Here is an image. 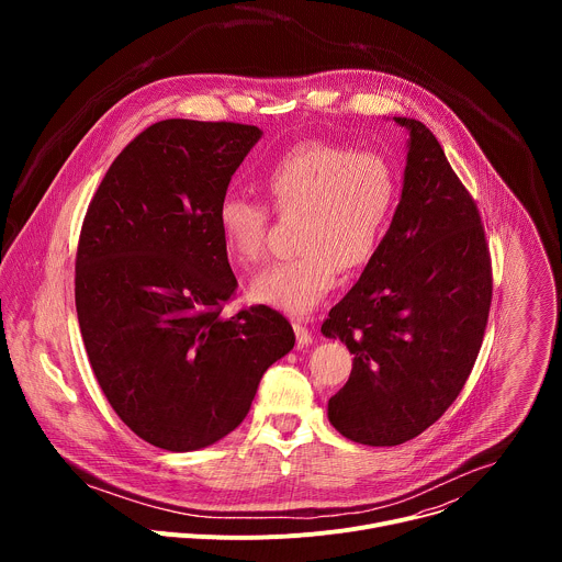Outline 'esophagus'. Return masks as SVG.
<instances>
[{"instance_id":"1","label":"esophagus","mask_w":562,"mask_h":562,"mask_svg":"<svg viewBox=\"0 0 562 562\" xmlns=\"http://www.w3.org/2000/svg\"><path fill=\"white\" fill-rule=\"evenodd\" d=\"M293 329H295V340H297V347H304V345H308V342L313 340V336H311V329L306 327L304 319H295V323H293Z\"/></svg>"}]
</instances>
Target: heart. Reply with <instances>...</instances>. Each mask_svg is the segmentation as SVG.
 I'll use <instances>...</instances> for the list:
<instances>
[{
    "mask_svg": "<svg viewBox=\"0 0 562 562\" xmlns=\"http://www.w3.org/2000/svg\"><path fill=\"white\" fill-rule=\"evenodd\" d=\"M265 191L280 217H297V256L256 276L251 300L304 315L329 295L340 269L356 271L371 262L395 206L397 180L375 150L304 142L269 167ZM215 224L235 265L247 269L262 260L269 237L262 202L228 193L217 204Z\"/></svg>",
    "mask_w": 562,
    "mask_h": 562,
    "instance_id": "obj_1",
    "label": "heart"
}]
</instances>
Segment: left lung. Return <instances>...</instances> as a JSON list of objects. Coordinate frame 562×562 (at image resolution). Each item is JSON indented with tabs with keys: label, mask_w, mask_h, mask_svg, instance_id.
<instances>
[{
	"label": "left lung",
	"mask_w": 562,
	"mask_h": 562,
	"mask_svg": "<svg viewBox=\"0 0 562 562\" xmlns=\"http://www.w3.org/2000/svg\"><path fill=\"white\" fill-rule=\"evenodd\" d=\"M395 122L409 128L403 200L358 284L323 323L353 353L329 420L371 447L403 445L451 407L483 347L494 293L475 200L423 122Z\"/></svg>",
	"instance_id": "obj_1"
}]
</instances>
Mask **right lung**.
<instances>
[{"instance_id": "add662e5", "label": "right lung", "mask_w": 562, "mask_h": 562, "mask_svg": "<svg viewBox=\"0 0 562 562\" xmlns=\"http://www.w3.org/2000/svg\"><path fill=\"white\" fill-rule=\"evenodd\" d=\"M260 135L237 122L150 124L115 157L79 231L75 306L91 367L153 447L193 451L231 434L295 345L265 304L220 315L237 280L215 211Z\"/></svg>"}]
</instances>
